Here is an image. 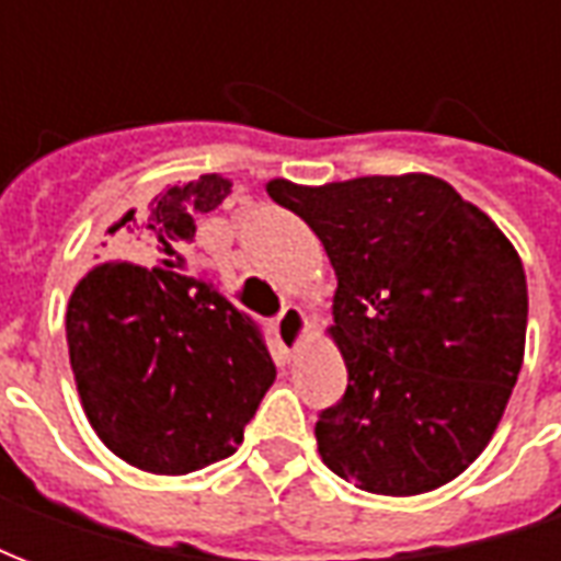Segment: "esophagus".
<instances>
[{
    "instance_id": "esophagus-1",
    "label": "esophagus",
    "mask_w": 561,
    "mask_h": 561,
    "mask_svg": "<svg viewBox=\"0 0 561 561\" xmlns=\"http://www.w3.org/2000/svg\"><path fill=\"white\" fill-rule=\"evenodd\" d=\"M276 342H279V348L285 357H291L304 340L309 336V318L304 316V309H297V306H288L285 312L276 321Z\"/></svg>"
}]
</instances>
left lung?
I'll list each match as a JSON object with an SVG mask.
<instances>
[{
	"instance_id": "8db88e82",
	"label": "left lung",
	"mask_w": 561,
	"mask_h": 561,
	"mask_svg": "<svg viewBox=\"0 0 561 561\" xmlns=\"http://www.w3.org/2000/svg\"><path fill=\"white\" fill-rule=\"evenodd\" d=\"M267 195L318 233L336 270L348 390L316 423L330 471L366 493L421 495L490 445L526 352L517 249L433 173L357 176Z\"/></svg>"
}]
</instances>
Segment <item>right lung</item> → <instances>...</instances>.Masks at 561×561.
<instances>
[{"label": "right lung", "instance_id": "1", "mask_svg": "<svg viewBox=\"0 0 561 561\" xmlns=\"http://www.w3.org/2000/svg\"><path fill=\"white\" fill-rule=\"evenodd\" d=\"M231 185L201 173L128 209L116 228L135 261L95 264L68 297L80 405L104 445L140 471L188 474L231 457L276 378L255 321L171 261Z\"/></svg>", "mask_w": 561, "mask_h": 561}]
</instances>
